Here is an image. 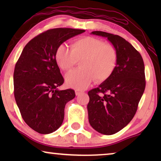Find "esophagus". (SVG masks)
I'll list each match as a JSON object with an SVG mask.
<instances>
[{"mask_svg":"<svg viewBox=\"0 0 161 161\" xmlns=\"http://www.w3.org/2000/svg\"><path fill=\"white\" fill-rule=\"evenodd\" d=\"M83 92H80V91H78V90H75V94L77 96L80 95V94H82Z\"/></svg>","mask_w":161,"mask_h":161,"instance_id":"34e87169","label":"esophagus"}]
</instances>
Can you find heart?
Listing matches in <instances>:
<instances>
[{
    "label": "heart",
    "mask_w": 161,
    "mask_h": 161,
    "mask_svg": "<svg viewBox=\"0 0 161 161\" xmlns=\"http://www.w3.org/2000/svg\"><path fill=\"white\" fill-rule=\"evenodd\" d=\"M55 59L64 71H69L80 60L81 68L68 72L65 80L69 86L84 89L94 79L97 83H103L112 75L117 64L118 54L111 44L96 37L84 36L74 41L71 49L65 45H59Z\"/></svg>",
    "instance_id": "b5f03b06"
}]
</instances>
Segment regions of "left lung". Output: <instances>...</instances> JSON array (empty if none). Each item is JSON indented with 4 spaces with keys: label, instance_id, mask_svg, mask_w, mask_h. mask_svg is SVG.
<instances>
[{
    "label": "left lung",
    "instance_id": "left-lung-1",
    "mask_svg": "<svg viewBox=\"0 0 161 161\" xmlns=\"http://www.w3.org/2000/svg\"><path fill=\"white\" fill-rule=\"evenodd\" d=\"M92 34L106 37L118 54L112 75L88 92L90 125L99 133L112 135L127 126L135 116L146 86L144 64L139 52L122 37L103 31Z\"/></svg>",
    "mask_w": 161,
    "mask_h": 161
}]
</instances>
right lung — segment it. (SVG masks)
I'll use <instances>...</instances> for the list:
<instances>
[{
  "instance_id": "1",
  "label": "right lung",
  "mask_w": 161,
  "mask_h": 161,
  "mask_svg": "<svg viewBox=\"0 0 161 161\" xmlns=\"http://www.w3.org/2000/svg\"><path fill=\"white\" fill-rule=\"evenodd\" d=\"M85 30L58 28L46 31L23 48L14 71V94L25 122L41 134L56 131L62 124L66 103L74 90L57 89L64 83L55 59L57 47Z\"/></svg>"
}]
</instances>
